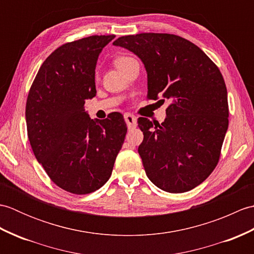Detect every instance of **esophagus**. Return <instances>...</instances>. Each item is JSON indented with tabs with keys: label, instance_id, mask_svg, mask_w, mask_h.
<instances>
[{
	"label": "esophagus",
	"instance_id": "esophagus-1",
	"mask_svg": "<svg viewBox=\"0 0 254 254\" xmlns=\"http://www.w3.org/2000/svg\"><path fill=\"white\" fill-rule=\"evenodd\" d=\"M124 120H126L128 128H133L136 127V117L132 115V113H126L124 115Z\"/></svg>",
	"mask_w": 254,
	"mask_h": 254
}]
</instances>
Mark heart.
Listing matches in <instances>:
<instances>
[{
  "label": "heart",
  "instance_id": "obj_1",
  "mask_svg": "<svg viewBox=\"0 0 254 254\" xmlns=\"http://www.w3.org/2000/svg\"><path fill=\"white\" fill-rule=\"evenodd\" d=\"M134 60H135V59H133V58H131V57L121 56V57H118V58L116 59L115 63H116V66H117L119 69H121L122 67L127 65L128 63L134 61ZM96 75H98V72H96Z\"/></svg>",
  "mask_w": 254,
  "mask_h": 254
}]
</instances>
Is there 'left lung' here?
Wrapping results in <instances>:
<instances>
[{"instance_id": "8db88e82", "label": "left lung", "mask_w": 254, "mask_h": 254, "mask_svg": "<svg viewBox=\"0 0 254 254\" xmlns=\"http://www.w3.org/2000/svg\"><path fill=\"white\" fill-rule=\"evenodd\" d=\"M115 46L136 55L147 72V98L169 99L166 120L138 119V146L148 179L161 190L182 193L217 166L228 128L227 88L219 68L185 38L145 32L123 36Z\"/></svg>"}]
</instances>
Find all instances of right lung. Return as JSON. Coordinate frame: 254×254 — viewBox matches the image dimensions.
Here are the masks:
<instances>
[{
	"mask_svg": "<svg viewBox=\"0 0 254 254\" xmlns=\"http://www.w3.org/2000/svg\"><path fill=\"white\" fill-rule=\"evenodd\" d=\"M115 35L67 42L42 63L26 102L27 134L37 160L63 190L88 194L109 180L127 134L121 113L93 120L85 100L96 96L99 53Z\"/></svg>",
	"mask_w": 254,
	"mask_h": 254,
	"instance_id": "obj_1",
	"label": "right lung"
}]
</instances>
